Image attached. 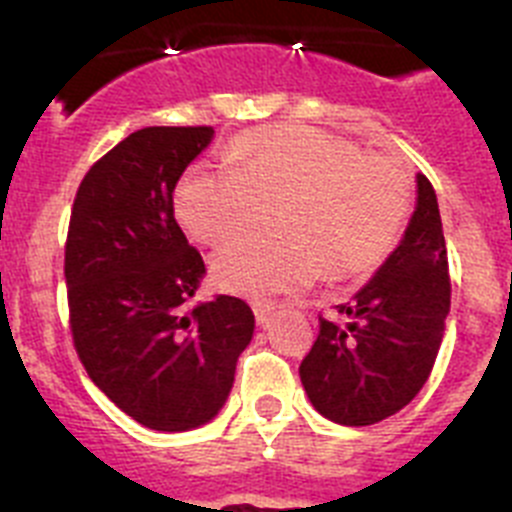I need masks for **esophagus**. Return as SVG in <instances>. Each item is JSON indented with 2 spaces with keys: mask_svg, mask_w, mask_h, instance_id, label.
I'll return each instance as SVG.
<instances>
[{
  "mask_svg": "<svg viewBox=\"0 0 512 512\" xmlns=\"http://www.w3.org/2000/svg\"><path fill=\"white\" fill-rule=\"evenodd\" d=\"M274 310H277V307L269 305V302H256V305H253V315H256V323H259V325L269 323L271 315H274Z\"/></svg>",
  "mask_w": 512,
  "mask_h": 512,
  "instance_id": "obj_1",
  "label": "esophagus"
}]
</instances>
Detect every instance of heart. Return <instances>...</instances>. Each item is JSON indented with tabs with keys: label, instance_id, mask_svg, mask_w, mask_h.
Returning a JSON list of instances; mask_svg holds the SVG:
<instances>
[{
	"label": "heart",
	"instance_id": "b5f03b06",
	"mask_svg": "<svg viewBox=\"0 0 512 512\" xmlns=\"http://www.w3.org/2000/svg\"><path fill=\"white\" fill-rule=\"evenodd\" d=\"M259 205H277V241L228 243L212 279L230 295L269 300L330 277H359L395 246L410 207L408 179L341 135L305 125L248 130L230 146V169L192 166L174 207L202 243L248 228Z\"/></svg>",
	"mask_w": 512,
	"mask_h": 512
}]
</instances>
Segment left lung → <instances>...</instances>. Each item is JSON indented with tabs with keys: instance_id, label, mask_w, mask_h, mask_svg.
Wrapping results in <instances>:
<instances>
[{
	"instance_id": "1",
	"label": "left lung",
	"mask_w": 512,
	"mask_h": 512,
	"mask_svg": "<svg viewBox=\"0 0 512 512\" xmlns=\"http://www.w3.org/2000/svg\"><path fill=\"white\" fill-rule=\"evenodd\" d=\"M418 200L395 251L348 305L346 323L320 318L300 364L312 408L341 425L400 413L431 374L451 307L449 261L436 192L415 174Z\"/></svg>"
}]
</instances>
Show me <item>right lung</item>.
<instances>
[{"instance_id":"add662e5","label":"right lung","mask_w":512,"mask_h":512,"mask_svg":"<svg viewBox=\"0 0 512 512\" xmlns=\"http://www.w3.org/2000/svg\"><path fill=\"white\" fill-rule=\"evenodd\" d=\"M212 128H143L87 171L66 241L71 336L89 379L153 431L210 423L253 338V312L217 295L187 310L205 261L174 217L184 169Z\"/></svg>"}]
</instances>
